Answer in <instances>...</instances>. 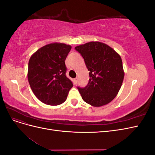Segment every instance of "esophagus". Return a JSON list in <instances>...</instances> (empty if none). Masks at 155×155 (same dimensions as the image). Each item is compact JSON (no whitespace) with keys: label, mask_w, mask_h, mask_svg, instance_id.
I'll list each match as a JSON object with an SVG mask.
<instances>
[{"label":"esophagus","mask_w":155,"mask_h":155,"mask_svg":"<svg viewBox=\"0 0 155 155\" xmlns=\"http://www.w3.org/2000/svg\"><path fill=\"white\" fill-rule=\"evenodd\" d=\"M78 78H76L74 79V84H76L78 83Z\"/></svg>","instance_id":"1"}]
</instances>
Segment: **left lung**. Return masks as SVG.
I'll return each mask as SVG.
<instances>
[{"label": "left lung", "mask_w": 155, "mask_h": 155, "mask_svg": "<svg viewBox=\"0 0 155 155\" xmlns=\"http://www.w3.org/2000/svg\"><path fill=\"white\" fill-rule=\"evenodd\" d=\"M75 49L83 58L90 77L85 87H78L82 99L93 107L108 104L118 94L124 81L120 55L97 41L77 46Z\"/></svg>", "instance_id": "left-lung-1"}]
</instances>
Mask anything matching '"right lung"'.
I'll return each mask as SVG.
<instances>
[{
	"instance_id": "add662e5",
	"label": "right lung",
	"mask_w": 155,
	"mask_h": 155,
	"mask_svg": "<svg viewBox=\"0 0 155 155\" xmlns=\"http://www.w3.org/2000/svg\"><path fill=\"white\" fill-rule=\"evenodd\" d=\"M71 46L63 43L46 45L29 60L28 79L35 96L44 104L58 105L67 100L72 82L66 76L64 61Z\"/></svg>"
}]
</instances>
